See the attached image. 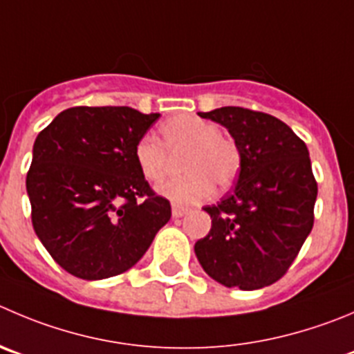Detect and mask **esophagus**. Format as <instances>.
Masks as SVG:
<instances>
[{"label":"esophagus","mask_w":354,"mask_h":354,"mask_svg":"<svg viewBox=\"0 0 354 354\" xmlns=\"http://www.w3.org/2000/svg\"><path fill=\"white\" fill-rule=\"evenodd\" d=\"M186 214H187V208L180 207V205H174V207H171V215H174L175 218L183 217V215H186Z\"/></svg>","instance_id":"esophagus-1"}]
</instances>
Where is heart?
Here are the masks:
<instances>
[{
  "mask_svg": "<svg viewBox=\"0 0 354 354\" xmlns=\"http://www.w3.org/2000/svg\"><path fill=\"white\" fill-rule=\"evenodd\" d=\"M160 139L144 136L137 140L133 156L142 177L160 183L170 170L171 156L183 158V177L158 187L161 196L175 203H194L208 198L214 191L227 189L240 171L241 156L236 142L221 133V127L210 120L191 114H177L160 127Z\"/></svg>",
  "mask_w": 354,
  "mask_h": 354,
  "instance_id": "1",
  "label": "heart"
}]
</instances>
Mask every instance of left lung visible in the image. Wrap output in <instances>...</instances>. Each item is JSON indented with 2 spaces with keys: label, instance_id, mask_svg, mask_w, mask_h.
Listing matches in <instances>:
<instances>
[{
  "label": "left lung",
  "instance_id": "1",
  "mask_svg": "<svg viewBox=\"0 0 354 354\" xmlns=\"http://www.w3.org/2000/svg\"><path fill=\"white\" fill-rule=\"evenodd\" d=\"M198 114L227 129L241 165L233 193L203 208L212 227L194 254L224 287H268L288 271L313 230L318 186L308 147L271 114L234 106Z\"/></svg>",
  "mask_w": 354,
  "mask_h": 354
}]
</instances>
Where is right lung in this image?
Wrapping results in <instances>:
<instances>
[{
	"instance_id": "1",
	"label": "right lung",
	"mask_w": 354,
	"mask_h": 354,
	"mask_svg": "<svg viewBox=\"0 0 354 354\" xmlns=\"http://www.w3.org/2000/svg\"><path fill=\"white\" fill-rule=\"evenodd\" d=\"M158 118L127 106L69 107L36 137L26 179L32 227L76 278L129 271L170 221V201L151 189L133 156Z\"/></svg>"
}]
</instances>
